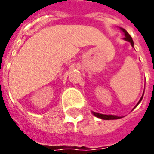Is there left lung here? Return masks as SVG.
Here are the masks:
<instances>
[{
    "instance_id": "left-lung-1",
    "label": "left lung",
    "mask_w": 154,
    "mask_h": 154,
    "mask_svg": "<svg viewBox=\"0 0 154 154\" xmlns=\"http://www.w3.org/2000/svg\"><path fill=\"white\" fill-rule=\"evenodd\" d=\"M120 30L124 33V35H125V38H124V39L126 41H129V43L131 44V46L132 47H134V41H133L132 38H131V36L128 34V32L126 31L125 29L123 28H120ZM143 99V97H141V99L139 100V101L138 102V104L136 105V106L139 105V103H140V101H141V100ZM92 114H93L94 116H97V118H100V119H120L121 117L120 116H113V115H103V114H99V113H96V112H93L92 111Z\"/></svg>"
}]
</instances>
